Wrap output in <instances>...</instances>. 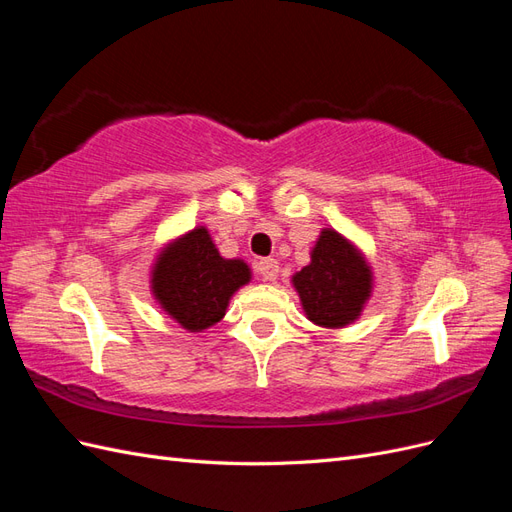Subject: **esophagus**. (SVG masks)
Wrapping results in <instances>:
<instances>
[{
	"label": "esophagus",
	"mask_w": 512,
	"mask_h": 512,
	"mask_svg": "<svg viewBox=\"0 0 512 512\" xmlns=\"http://www.w3.org/2000/svg\"><path fill=\"white\" fill-rule=\"evenodd\" d=\"M256 271L265 282H273V280H277V273H280V262H277L275 258H260L256 265Z\"/></svg>",
	"instance_id": "34e87169"
}]
</instances>
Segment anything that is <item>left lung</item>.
Returning <instances> with one entry per match:
<instances>
[{
	"mask_svg": "<svg viewBox=\"0 0 512 512\" xmlns=\"http://www.w3.org/2000/svg\"><path fill=\"white\" fill-rule=\"evenodd\" d=\"M307 318L339 329L359 318L371 292V271L363 256L335 230H322L312 262L292 277Z\"/></svg>",
	"mask_w": 512,
	"mask_h": 512,
	"instance_id": "1",
	"label": "left lung"
}]
</instances>
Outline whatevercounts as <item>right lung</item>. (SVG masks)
<instances>
[{"label": "right lung", "instance_id": "add662e5", "mask_svg": "<svg viewBox=\"0 0 512 512\" xmlns=\"http://www.w3.org/2000/svg\"><path fill=\"white\" fill-rule=\"evenodd\" d=\"M247 282L245 262L222 258L207 228H194L160 254L151 288L183 329L203 331L224 318L230 297Z\"/></svg>", "mask_w": 512, "mask_h": 512}]
</instances>
